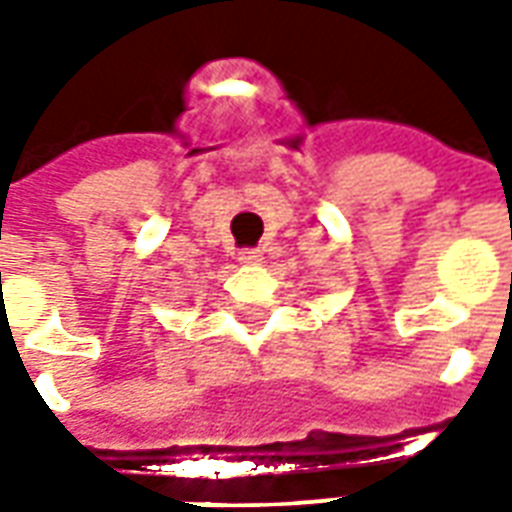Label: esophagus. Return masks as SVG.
I'll list each match as a JSON object with an SVG mask.
<instances>
[{
  "instance_id": "esophagus-1",
  "label": "esophagus",
  "mask_w": 512,
  "mask_h": 512,
  "mask_svg": "<svg viewBox=\"0 0 512 512\" xmlns=\"http://www.w3.org/2000/svg\"><path fill=\"white\" fill-rule=\"evenodd\" d=\"M238 260L246 263V266H260L263 263V252L260 249H244V252H238Z\"/></svg>"
}]
</instances>
